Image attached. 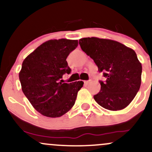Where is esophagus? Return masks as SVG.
Here are the masks:
<instances>
[{
    "label": "esophagus",
    "mask_w": 152,
    "mask_h": 152,
    "mask_svg": "<svg viewBox=\"0 0 152 152\" xmlns=\"http://www.w3.org/2000/svg\"><path fill=\"white\" fill-rule=\"evenodd\" d=\"M83 82H84L85 85H88V83H89V81H84Z\"/></svg>",
    "instance_id": "1"
}]
</instances>
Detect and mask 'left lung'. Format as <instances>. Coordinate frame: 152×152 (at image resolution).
Returning <instances> with one entry per match:
<instances>
[{"mask_svg":"<svg viewBox=\"0 0 152 152\" xmlns=\"http://www.w3.org/2000/svg\"><path fill=\"white\" fill-rule=\"evenodd\" d=\"M79 44L106 78L105 82L100 81V91L94 96L96 102L110 111L126 108L142 83V66L135 51L118 41L96 37L81 38Z\"/></svg>","mask_w":152,"mask_h":152,"instance_id":"8db88e82","label":"left lung"}]
</instances>
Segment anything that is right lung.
Instances as JSON below:
<instances>
[{
    "label": "right lung",
    "mask_w": 152,
    "mask_h": 152,
    "mask_svg": "<svg viewBox=\"0 0 152 152\" xmlns=\"http://www.w3.org/2000/svg\"><path fill=\"white\" fill-rule=\"evenodd\" d=\"M78 46V40H49L40 45L23 61L19 72L21 88L31 105L43 116L60 117L76 102L83 82L59 80L71 69L66 58Z\"/></svg>",
    "instance_id": "obj_1"
}]
</instances>
